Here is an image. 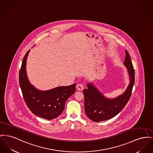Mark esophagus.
Segmentation results:
<instances>
[{
    "label": "esophagus",
    "instance_id": "34e87169",
    "mask_svg": "<svg viewBox=\"0 0 153 153\" xmlns=\"http://www.w3.org/2000/svg\"><path fill=\"white\" fill-rule=\"evenodd\" d=\"M77 88L79 91H82L84 89V85L82 84H78L77 85Z\"/></svg>",
    "mask_w": 153,
    "mask_h": 153
}]
</instances>
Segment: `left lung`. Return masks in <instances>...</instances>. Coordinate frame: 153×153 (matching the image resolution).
<instances>
[{
    "instance_id": "1",
    "label": "left lung",
    "mask_w": 153,
    "mask_h": 153,
    "mask_svg": "<svg viewBox=\"0 0 153 153\" xmlns=\"http://www.w3.org/2000/svg\"><path fill=\"white\" fill-rule=\"evenodd\" d=\"M124 64L127 68L130 82L126 91L113 99L106 98L92 83H88L87 89L83 90L84 108L87 117L98 123L112 118L125 107L130 98L135 82V70L129 54L126 50Z\"/></svg>"
}]
</instances>
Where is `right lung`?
<instances>
[{
  "label": "right lung",
  "instance_id": "add662e5",
  "mask_svg": "<svg viewBox=\"0 0 153 153\" xmlns=\"http://www.w3.org/2000/svg\"><path fill=\"white\" fill-rule=\"evenodd\" d=\"M29 50L25 55L19 74V85L24 100L30 110L37 116L53 120L63 112L65 102L76 90V84L47 91L37 90L27 79L26 63Z\"/></svg>",
  "mask_w": 153,
  "mask_h": 153
}]
</instances>
